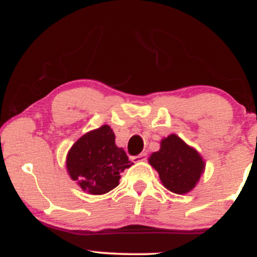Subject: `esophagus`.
Here are the masks:
<instances>
[{
    "label": "esophagus",
    "mask_w": 257,
    "mask_h": 257,
    "mask_svg": "<svg viewBox=\"0 0 257 257\" xmlns=\"http://www.w3.org/2000/svg\"><path fill=\"white\" fill-rule=\"evenodd\" d=\"M146 159H147L146 152H143V153H140V155L134 156V157H133V161L134 162H143V161H146Z\"/></svg>",
    "instance_id": "34e87169"
}]
</instances>
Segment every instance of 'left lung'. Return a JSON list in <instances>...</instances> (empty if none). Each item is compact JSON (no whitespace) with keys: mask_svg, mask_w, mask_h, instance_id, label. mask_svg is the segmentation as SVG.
I'll use <instances>...</instances> for the list:
<instances>
[{"mask_svg":"<svg viewBox=\"0 0 257 257\" xmlns=\"http://www.w3.org/2000/svg\"><path fill=\"white\" fill-rule=\"evenodd\" d=\"M149 162L158 172L164 187L178 194L190 192L204 169L199 153L175 134L161 141V150L153 152Z\"/></svg>","mask_w":257,"mask_h":257,"instance_id":"obj_1","label":"left lung"}]
</instances>
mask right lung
I'll use <instances>...</instances> for the list:
<instances>
[{"label": "right lung", "mask_w": 257, "mask_h": 257, "mask_svg": "<svg viewBox=\"0 0 257 257\" xmlns=\"http://www.w3.org/2000/svg\"><path fill=\"white\" fill-rule=\"evenodd\" d=\"M124 150L114 144L108 125L78 139L67 155L66 168L72 180L91 194H104L118 186L119 173L132 166Z\"/></svg>", "instance_id": "right-lung-1"}]
</instances>
